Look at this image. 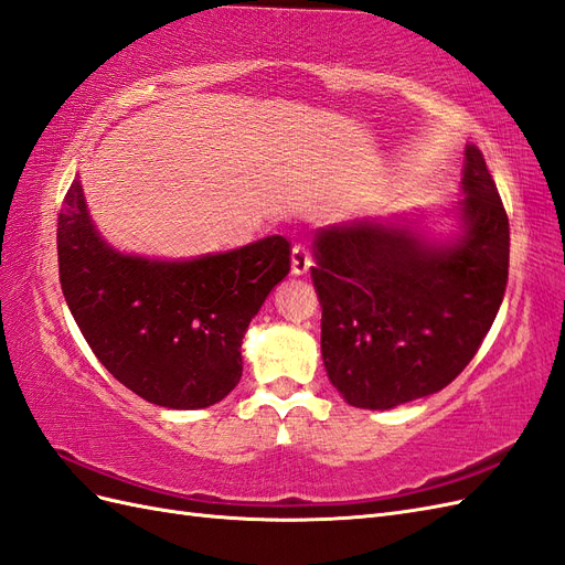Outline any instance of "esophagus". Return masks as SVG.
<instances>
[{
  "mask_svg": "<svg viewBox=\"0 0 565 565\" xmlns=\"http://www.w3.org/2000/svg\"><path fill=\"white\" fill-rule=\"evenodd\" d=\"M312 267V255H310V250L305 248V246H294V250H291V271L294 274H308V269Z\"/></svg>",
  "mask_w": 565,
  "mask_h": 565,
  "instance_id": "34e87169",
  "label": "esophagus"
}]
</instances>
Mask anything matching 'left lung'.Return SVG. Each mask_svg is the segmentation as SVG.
<instances>
[{"label":"left lung","instance_id":"obj_1","mask_svg":"<svg viewBox=\"0 0 565 565\" xmlns=\"http://www.w3.org/2000/svg\"><path fill=\"white\" fill-rule=\"evenodd\" d=\"M461 189L452 244L379 222L315 234L321 358L348 405L391 409L438 393L488 335L509 279V217L473 143Z\"/></svg>","mask_w":565,"mask_h":565}]
</instances>
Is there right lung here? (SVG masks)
<instances>
[{
    "label": "right lung",
    "instance_id": "add662e5",
    "mask_svg": "<svg viewBox=\"0 0 565 565\" xmlns=\"http://www.w3.org/2000/svg\"><path fill=\"white\" fill-rule=\"evenodd\" d=\"M56 244L63 296L96 360L168 409H203L234 391L250 319L291 269L279 234L180 263L113 250L79 180L63 199Z\"/></svg>",
    "mask_w": 565,
    "mask_h": 565
}]
</instances>
